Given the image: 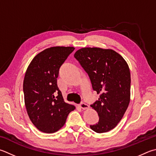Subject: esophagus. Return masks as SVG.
<instances>
[{"label": "esophagus", "instance_id": "1", "mask_svg": "<svg viewBox=\"0 0 156 156\" xmlns=\"http://www.w3.org/2000/svg\"><path fill=\"white\" fill-rule=\"evenodd\" d=\"M80 108L83 109V110L89 109V105H87V104H84V103H81V104H80Z\"/></svg>", "mask_w": 156, "mask_h": 156}]
</instances>
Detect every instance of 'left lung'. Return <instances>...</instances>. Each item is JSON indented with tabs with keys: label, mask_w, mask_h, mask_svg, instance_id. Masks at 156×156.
I'll return each mask as SVG.
<instances>
[{
	"label": "left lung",
	"mask_w": 156,
	"mask_h": 156,
	"mask_svg": "<svg viewBox=\"0 0 156 156\" xmlns=\"http://www.w3.org/2000/svg\"><path fill=\"white\" fill-rule=\"evenodd\" d=\"M74 57L86 71L93 89L100 98L91 105L99 121L90 126L97 133L114 129L120 122L130 101L131 77L128 65L123 56L112 49L83 48Z\"/></svg>",
	"instance_id": "obj_1"
}]
</instances>
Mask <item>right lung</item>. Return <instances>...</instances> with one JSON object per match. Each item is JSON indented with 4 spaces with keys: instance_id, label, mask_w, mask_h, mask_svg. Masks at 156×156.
I'll use <instances>...</instances> for the list:
<instances>
[{
    "instance_id": "obj_1",
    "label": "right lung",
    "mask_w": 156,
    "mask_h": 156,
    "mask_svg": "<svg viewBox=\"0 0 156 156\" xmlns=\"http://www.w3.org/2000/svg\"><path fill=\"white\" fill-rule=\"evenodd\" d=\"M74 49L70 46L45 49L33 58L25 73L23 90L27 114L42 132H57L76 108L65 102L57 86L59 69Z\"/></svg>"
}]
</instances>
